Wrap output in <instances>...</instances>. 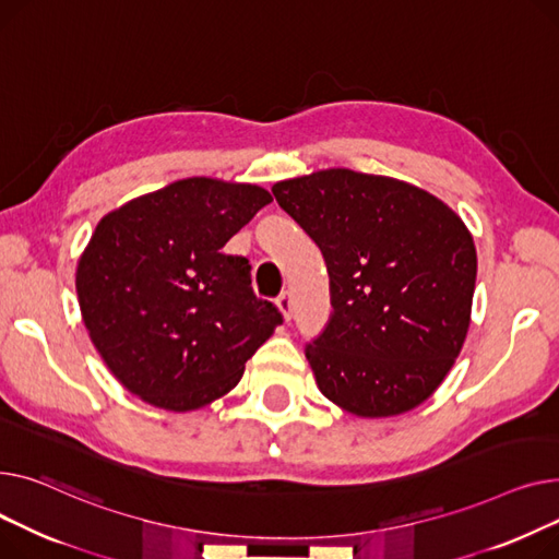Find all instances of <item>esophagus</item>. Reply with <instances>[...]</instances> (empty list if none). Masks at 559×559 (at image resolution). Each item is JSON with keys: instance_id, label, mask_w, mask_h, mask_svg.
Segmentation results:
<instances>
[{"instance_id": "34e87169", "label": "esophagus", "mask_w": 559, "mask_h": 559, "mask_svg": "<svg viewBox=\"0 0 559 559\" xmlns=\"http://www.w3.org/2000/svg\"><path fill=\"white\" fill-rule=\"evenodd\" d=\"M277 309H280V313L284 316L286 322L293 318V300H290V293L288 290L282 293L280 298H277Z\"/></svg>"}]
</instances>
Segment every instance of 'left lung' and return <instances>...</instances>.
Listing matches in <instances>:
<instances>
[{
	"label": "left lung",
	"mask_w": 559,
	"mask_h": 559,
	"mask_svg": "<svg viewBox=\"0 0 559 559\" xmlns=\"http://www.w3.org/2000/svg\"><path fill=\"white\" fill-rule=\"evenodd\" d=\"M273 193L330 271L334 313L307 345L322 395L368 419L424 404L472 322L478 261L463 218L415 185L352 169L282 180Z\"/></svg>",
	"instance_id": "8db88e82"
}]
</instances>
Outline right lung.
Listing matches in <instances>:
<instances>
[{"mask_svg": "<svg viewBox=\"0 0 559 559\" xmlns=\"http://www.w3.org/2000/svg\"><path fill=\"white\" fill-rule=\"evenodd\" d=\"M273 201L259 185L185 178L108 212L76 264L85 330L142 402L189 413L233 390L282 316L223 246Z\"/></svg>", "mask_w": 559, "mask_h": 559, "instance_id": "add662e5", "label": "right lung"}]
</instances>
